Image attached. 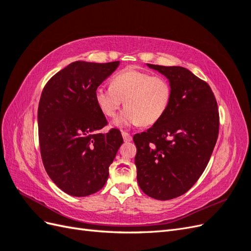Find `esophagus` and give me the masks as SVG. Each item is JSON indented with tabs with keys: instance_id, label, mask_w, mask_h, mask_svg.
I'll list each match as a JSON object with an SVG mask.
<instances>
[{
	"instance_id": "1",
	"label": "esophagus",
	"mask_w": 251,
	"mask_h": 251,
	"mask_svg": "<svg viewBox=\"0 0 251 251\" xmlns=\"http://www.w3.org/2000/svg\"><path fill=\"white\" fill-rule=\"evenodd\" d=\"M121 135H123V138H124L125 142H130V141H132V136H131L130 134H128V133L123 131V132H121Z\"/></svg>"
}]
</instances>
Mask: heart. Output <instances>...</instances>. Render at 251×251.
Wrapping results in <instances>:
<instances>
[{"label": "heart", "mask_w": 251, "mask_h": 251, "mask_svg": "<svg viewBox=\"0 0 251 251\" xmlns=\"http://www.w3.org/2000/svg\"><path fill=\"white\" fill-rule=\"evenodd\" d=\"M98 109L114 117L123 100L126 107L115 120L117 126H151L160 120L172 100L168 79L136 68H126L111 80V87H98L94 92Z\"/></svg>", "instance_id": "1"}]
</instances>
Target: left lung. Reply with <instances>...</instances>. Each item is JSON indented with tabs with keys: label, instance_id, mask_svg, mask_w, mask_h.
<instances>
[{
	"label": "left lung",
	"instance_id": "8db88e82",
	"mask_svg": "<svg viewBox=\"0 0 251 251\" xmlns=\"http://www.w3.org/2000/svg\"><path fill=\"white\" fill-rule=\"evenodd\" d=\"M148 67L169 79L172 100L160 120L134 136L137 182L151 198L171 200L185 194L206 168L219 134L218 104L208 83L186 68Z\"/></svg>",
	"mask_w": 251,
	"mask_h": 251
}]
</instances>
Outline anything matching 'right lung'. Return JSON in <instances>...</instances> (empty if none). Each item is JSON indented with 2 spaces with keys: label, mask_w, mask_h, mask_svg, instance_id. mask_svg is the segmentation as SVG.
I'll use <instances>...</instances> for the list:
<instances>
[{
  "label": "right lung",
  "mask_w": 251,
  "mask_h": 251,
  "mask_svg": "<svg viewBox=\"0 0 251 251\" xmlns=\"http://www.w3.org/2000/svg\"><path fill=\"white\" fill-rule=\"evenodd\" d=\"M118 66L77 60L53 75L42 92L37 111L42 160L51 180L70 196L101 189L124 142L117 128L100 132L108 121L94 100L96 88Z\"/></svg>",
  "instance_id": "add662e5"
}]
</instances>
